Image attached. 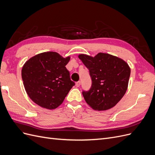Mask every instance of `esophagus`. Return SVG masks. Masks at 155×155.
Returning <instances> with one entry per match:
<instances>
[{
    "label": "esophagus",
    "instance_id": "1",
    "mask_svg": "<svg viewBox=\"0 0 155 155\" xmlns=\"http://www.w3.org/2000/svg\"><path fill=\"white\" fill-rule=\"evenodd\" d=\"M80 85H81V81H78V82L76 83V87H79V86H80Z\"/></svg>",
    "mask_w": 155,
    "mask_h": 155
}]
</instances>
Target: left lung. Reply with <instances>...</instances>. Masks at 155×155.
Instances as JSON below:
<instances>
[{
  "label": "left lung",
  "instance_id": "left-lung-1",
  "mask_svg": "<svg viewBox=\"0 0 155 155\" xmlns=\"http://www.w3.org/2000/svg\"><path fill=\"white\" fill-rule=\"evenodd\" d=\"M79 58L88 69L92 79L90 89L82 92L87 104L97 110L115 106L127 89L130 74L128 64L104 53H99L94 58L81 54Z\"/></svg>",
  "mask_w": 155,
  "mask_h": 155
}]
</instances>
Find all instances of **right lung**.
<instances>
[{
  "instance_id": "1",
  "label": "right lung",
  "mask_w": 155,
  "mask_h": 155,
  "mask_svg": "<svg viewBox=\"0 0 155 155\" xmlns=\"http://www.w3.org/2000/svg\"><path fill=\"white\" fill-rule=\"evenodd\" d=\"M70 57L63 58L57 52L37 54L25 63L22 79L30 99L38 105L54 109L63 102L75 83L65 66Z\"/></svg>"
}]
</instances>
